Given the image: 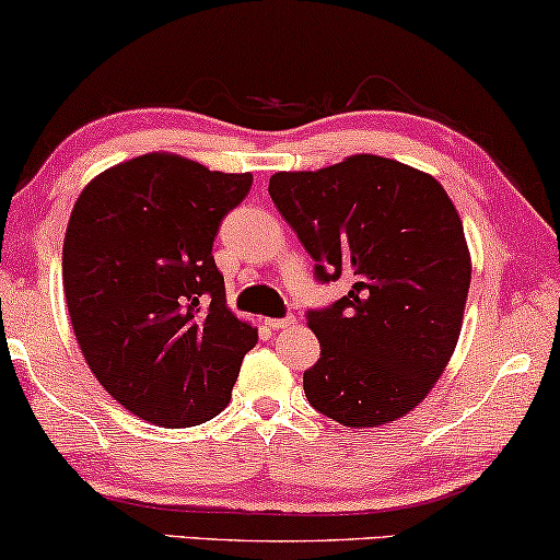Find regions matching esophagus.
Masks as SVG:
<instances>
[{"label":"esophagus","mask_w":560,"mask_h":560,"mask_svg":"<svg viewBox=\"0 0 560 560\" xmlns=\"http://www.w3.org/2000/svg\"><path fill=\"white\" fill-rule=\"evenodd\" d=\"M296 319L294 316H283V319H266V324H269L271 329H287V327H291V324H294Z\"/></svg>","instance_id":"34e87169"}]
</instances>
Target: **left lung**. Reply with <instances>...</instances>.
Listing matches in <instances>:
<instances>
[{"label":"left lung","mask_w":560,"mask_h":560,"mask_svg":"<svg viewBox=\"0 0 560 560\" xmlns=\"http://www.w3.org/2000/svg\"><path fill=\"white\" fill-rule=\"evenodd\" d=\"M269 196L314 258V277L352 281L347 296L306 312L322 345L304 372L308 405L345 428L412 412L455 352L470 289V252L445 188L362 153L273 173Z\"/></svg>","instance_id":"8db88e82"}]
</instances>
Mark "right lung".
Segmentation results:
<instances>
[{
    "label": "right lung",
    "instance_id": "obj_1",
    "mask_svg": "<svg viewBox=\"0 0 560 560\" xmlns=\"http://www.w3.org/2000/svg\"><path fill=\"white\" fill-rule=\"evenodd\" d=\"M252 180L148 153L100 173L72 208L62 281L74 337L140 420L190 428L229 405L258 334L226 306L211 252Z\"/></svg>",
    "mask_w": 560,
    "mask_h": 560
}]
</instances>
